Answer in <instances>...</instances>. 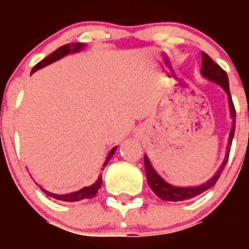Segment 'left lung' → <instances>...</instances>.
<instances>
[{
	"label": "left lung",
	"instance_id": "1",
	"mask_svg": "<svg viewBox=\"0 0 249 249\" xmlns=\"http://www.w3.org/2000/svg\"><path fill=\"white\" fill-rule=\"evenodd\" d=\"M201 74L206 78V80L211 81V82L215 83V85L221 86L223 91L227 93L228 96V107H230V114L232 118V128L230 132V138H228L227 144V152H226V157H224L223 162L217 169V172L211 177L210 179L204 183L199 184V186H190V187H178L173 186V184L168 183L160 177L156 169L152 166L149 158L144 155V168H146V176L148 186L157 197H160L163 201H171V202H179V201H187L193 197H197L201 193L206 192L207 190H210L211 187L215 184V182L218 181L219 176H221L222 171L224 169V166L227 163L228 155H230L231 144H232L233 136H234V129H236V111H234V106H233L232 97L230 93V82H228L227 73L219 67L217 63L211 58L210 56L204 52H202V68Z\"/></svg>",
	"mask_w": 249,
	"mask_h": 249
}]
</instances>
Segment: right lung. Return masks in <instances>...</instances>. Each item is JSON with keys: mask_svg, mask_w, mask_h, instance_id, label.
Here are the masks:
<instances>
[{"mask_svg": "<svg viewBox=\"0 0 249 249\" xmlns=\"http://www.w3.org/2000/svg\"><path fill=\"white\" fill-rule=\"evenodd\" d=\"M85 47H86V43L76 42V43H67V45L62 46V47L57 48V50L54 51V52H52L50 56L46 57V58H43L41 62L37 63V65L32 68V72H31V73H34V72H36L37 70H41V68L46 67V66L51 65V63L56 62V61L61 59L62 57L67 56V54L77 53V52L82 51ZM116 149H117V147H113V148L109 151L108 156H107V158H106V160H105V163H103V167L107 166V163L109 162L111 157L114 155ZM102 169H105V168H102ZM101 184H102V175L98 176L97 181L94 182L93 184H91V186L83 187V188H81L80 191L67 193V195H56V193H51V192H48V191H46L45 188H42V187H41V190H42V192H45L47 196H50V197H53V198H56V199H59V201L78 202V201H82V199H89V198H92V197H94V196L97 195Z\"/></svg>", "mask_w": 249, "mask_h": 249, "instance_id": "right-lung-1", "label": "right lung"}]
</instances>
